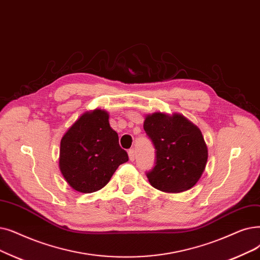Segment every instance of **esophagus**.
I'll list each match as a JSON object with an SVG mask.
<instances>
[{"mask_svg": "<svg viewBox=\"0 0 260 260\" xmlns=\"http://www.w3.org/2000/svg\"><path fill=\"white\" fill-rule=\"evenodd\" d=\"M128 156H129V159H131L132 161L135 160V157H136V152H135L134 149H131V150L128 151Z\"/></svg>", "mask_w": 260, "mask_h": 260, "instance_id": "esophagus-1", "label": "esophagus"}]
</instances>
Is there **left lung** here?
<instances>
[{"label":"left lung","mask_w":260,"mask_h":260,"mask_svg":"<svg viewBox=\"0 0 260 260\" xmlns=\"http://www.w3.org/2000/svg\"><path fill=\"white\" fill-rule=\"evenodd\" d=\"M143 128L156 151L155 166L146 172L150 184L172 193L192 188L204 172L208 158L199 127L182 115L155 112L145 118Z\"/></svg>","instance_id":"left-lung-1"}]
</instances>
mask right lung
<instances>
[{
    "mask_svg": "<svg viewBox=\"0 0 260 260\" xmlns=\"http://www.w3.org/2000/svg\"><path fill=\"white\" fill-rule=\"evenodd\" d=\"M108 118L107 112L101 109L86 112L60 141V171L67 183L80 192L102 189L118 167L128 160Z\"/></svg>",
    "mask_w": 260,
    "mask_h": 260,
    "instance_id": "obj_1",
    "label": "right lung"
}]
</instances>
